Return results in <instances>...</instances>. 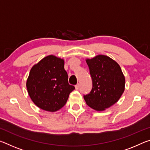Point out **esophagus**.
I'll return each mask as SVG.
<instances>
[{"label":"esophagus","mask_w":150,"mask_h":150,"mask_svg":"<svg viewBox=\"0 0 150 150\" xmlns=\"http://www.w3.org/2000/svg\"><path fill=\"white\" fill-rule=\"evenodd\" d=\"M79 86H80V85H79V83H77V84L75 86V89H76V90H78L79 88Z\"/></svg>","instance_id":"34e87169"}]
</instances>
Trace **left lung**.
Wrapping results in <instances>:
<instances>
[{"label": "left lung", "mask_w": 150, "mask_h": 150, "mask_svg": "<svg viewBox=\"0 0 150 150\" xmlns=\"http://www.w3.org/2000/svg\"><path fill=\"white\" fill-rule=\"evenodd\" d=\"M92 78L91 92L84 95L91 108L102 111L117 102L125 88V77L115 60L106 55H98L86 59Z\"/></svg>", "instance_id": "obj_1"}]
</instances>
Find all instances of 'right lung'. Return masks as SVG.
<instances>
[{"mask_svg": "<svg viewBox=\"0 0 150 150\" xmlns=\"http://www.w3.org/2000/svg\"><path fill=\"white\" fill-rule=\"evenodd\" d=\"M32 100L42 110L55 112L67 103L75 87L68 83L64 60L48 55L32 67L26 81Z\"/></svg>", "mask_w": 150, "mask_h": 150, "instance_id": "1", "label": "right lung"}]
</instances>
